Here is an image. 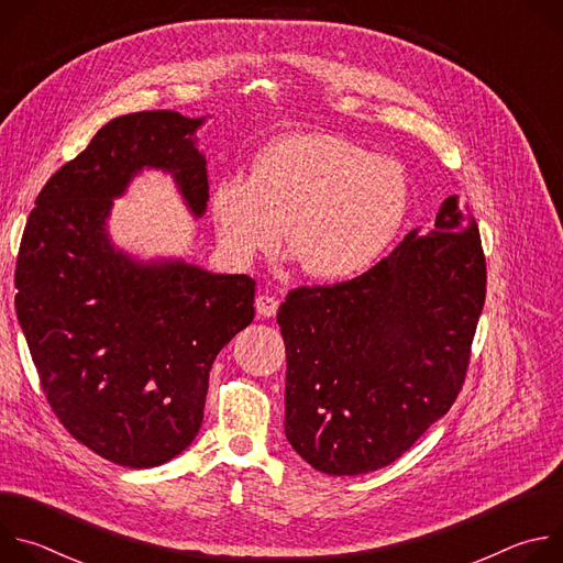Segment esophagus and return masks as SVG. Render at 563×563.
I'll use <instances>...</instances> for the list:
<instances>
[{
	"label": "esophagus",
	"mask_w": 563,
	"mask_h": 563,
	"mask_svg": "<svg viewBox=\"0 0 563 563\" xmlns=\"http://www.w3.org/2000/svg\"><path fill=\"white\" fill-rule=\"evenodd\" d=\"M256 311H258V316H263V318L276 316V311H278V298H276L274 294H269V291L258 294V296H256Z\"/></svg>",
	"instance_id": "1"
}]
</instances>
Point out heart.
<instances>
[{"instance_id": "obj_1", "label": "heart", "mask_w": 563, "mask_h": 563, "mask_svg": "<svg viewBox=\"0 0 563 563\" xmlns=\"http://www.w3.org/2000/svg\"><path fill=\"white\" fill-rule=\"evenodd\" d=\"M218 243L235 263L278 247L318 283L372 269L410 209L404 165L330 133H289L263 146L247 180L227 178L211 194Z\"/></svg>"}]
</instances>
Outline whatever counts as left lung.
<instances>
[{
  "label": "left lung",
  "mask_w": 563,
  "mask_h": 563,
  "mask_svg": "<svg viewBox=\"0 0 563 563\" xmlns=\"http://www.w3.org/2000/svg\"><path fill=\"white\" fill-rule=\"evenodd\" d=\"M484 302L486 256L459 196L369 272L289 291L278 325L291 448L334 476L394 463L456 400Z\"/></svg>",
  "instance_id": "left-lung-1"
}]
</instances>
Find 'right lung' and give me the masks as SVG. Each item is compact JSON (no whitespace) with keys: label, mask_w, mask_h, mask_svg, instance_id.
Returning <instances> with one entry per match:
<instances>
[{"label":"right lung","mask_w":563,"mask_h":563,"mask_svg":"<svg viewBox=\"0 0 563 563\" xmlns=\"http://www.w3.org/2000/svg\"><path fill=\"white\" fill-rule=\"evenodd\" d=\"M205 118L140 111L111 120L57 169L29 216L15 309L59 423L124 467H155L196 439L218 352L254 320L256 283L180 258L137 261L107 229L144 169L174 178L207 211Z\"/></svg>","instance_id":"right-lung-1"}]
</instances>
